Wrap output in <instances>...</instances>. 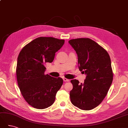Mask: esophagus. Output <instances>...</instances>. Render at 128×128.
<instances>
[{"label": "esophagus", "instance_id": "esophagus-1", "mask_svg": "<svg viewBox=\"0 0 128 128\" xmlns=\"http://www.w3.org/2000/svg\"><path fill=\"white\" fill-rule=\"evenodd\" d=\"M63 80H64V82H69V79H67V78H64Z\"/></svg>", "mask_w": 128, "mask_h": 128}]
</instances>
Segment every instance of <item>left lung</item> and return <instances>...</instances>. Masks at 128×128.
Returning <instances> with one entry per match:
<instances>
[{"label": "left lung", "instance_id": "8db88e82", "mask_svg": "<svg viewBox=\"0 0 128 128\" xmlns=\"http://www.w3.org/2000/svg\"><path fill=\"white\" fill-rule=\"evenodd\" d=\"M68 42L77 54L80 70L86 75L83 84L75 79L71 80V102L80 110H91L102 102L112 83L110 56L102 47L90 38H77Z\"/></svg>", "mask_w": 128, "mask_h": 128}]
</instances>
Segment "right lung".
I'll return each mask as SVG.
<instances>
[{"mask_svg": "<svg viewBox=\"0 0 128 128\" xmlns=\"http://www.w3.org/2000/svg\"><path fill=\"white\" fill-rule=\"evenodd\" d=\"M64 43L63 40L40 37L26 44L19 53L16 70L18 86L26 101L37 109L51 106L63 84L60 77L44 73L45 64L52 62Z\"/></svg>", "mask_w": 128, "mask_h": 128, "instance_id": "obj_1", "label": "right lung"}]
</instances>
